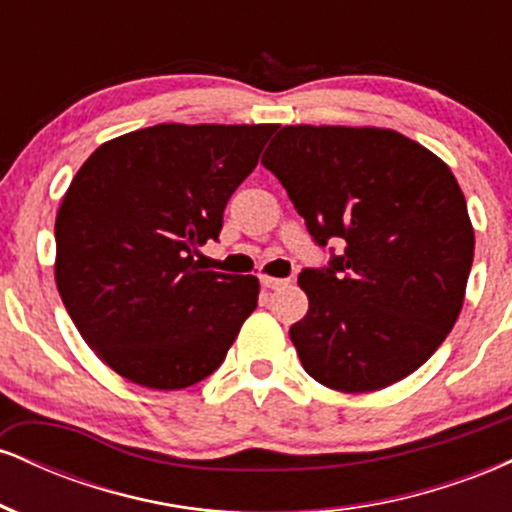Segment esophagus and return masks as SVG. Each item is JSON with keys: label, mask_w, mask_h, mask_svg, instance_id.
Returning a JSON list of instances; mask_svg holds the SVG:
<instances>
[{"label": "esophagus", "mask_w": 512, "mask_h": 512, "mask_svg": "<svg viewBox=\"0 0 512 512\" xmlns=\"http://www.w3.org/2000/svg\"><path fill=\"white\" fill-rule=\"evenodd\" d=\"M262 286H264V289H281V286H286V284H289V279H276V276H267V274H264L262 276Z\"/></svg>", "instance_id": "esophagus-1"}]
</instances>
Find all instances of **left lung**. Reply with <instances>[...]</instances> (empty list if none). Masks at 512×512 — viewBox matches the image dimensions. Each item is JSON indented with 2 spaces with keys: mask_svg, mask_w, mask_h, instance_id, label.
I'll list each match as a JSON object with an SVG mask.
<instances>
[{
  "mask_svg": "<svg viewBox=\"0 0 512 512\" xmlns=\"http://www.w3.org/2000/svg\"><path fill=\"white\" fill-rule=\"evenodd\" d=\"M315 243L342 238L327 269H303L308 313L291 325L305 373L375 392L424 366L457 322L474 228L448 163L395 129L289 125L264 151Z\"/></svg>",
  "mask_w": 512,
  "mask_h": 512,
  "instance_id": "obj_1",
  "label": "left lung"
}]
</instances>
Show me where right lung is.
<instances>
[{"mask_svg":"<svg viewBox=\"0 0 512 512\" xmlns=\"http://www.w3.org/2000/svg\"><path fill=\"white\" fill-rule=\"evenodd\" d=\"M276 125H154L98 146L64 192L55 281L105 366L151 390L214 373L257 308V276L199 269Z\"/></svg>","mask_w":512,"mask_h":512,"instance_id":"obj_1","label":"right lung"}]
</instances>
